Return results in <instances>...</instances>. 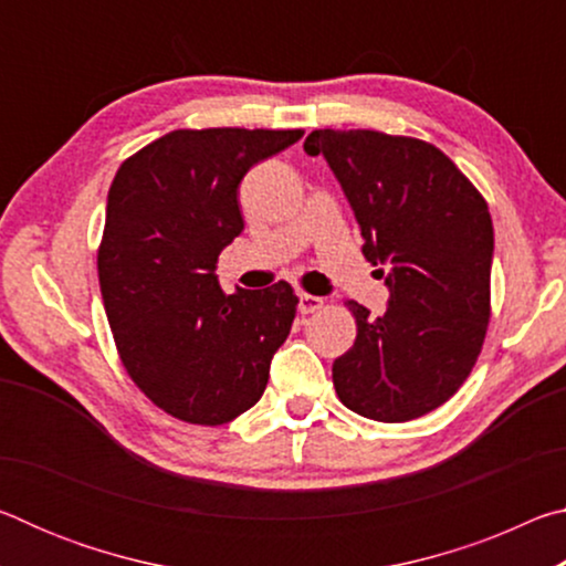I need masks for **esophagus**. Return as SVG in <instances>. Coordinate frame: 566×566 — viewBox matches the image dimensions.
I'll use <instances>...</instances> for the list:
<instances>
[{
  "instance_id": "34e87169",
  "label": "esophagus",
  "mask_w": 566,
  "mask_h": 566,
  "mask_svg": "<svg viewBox=\"0 0 566 566\" xmlns=\"http://www.w3.org/2000/svg\"><path fill=\"white\" fill-rule=\"evenodd\" d=\"M322 296H314V294H300V312L302 314H312L322 310Z\"/></svg>"
}]
</instances>
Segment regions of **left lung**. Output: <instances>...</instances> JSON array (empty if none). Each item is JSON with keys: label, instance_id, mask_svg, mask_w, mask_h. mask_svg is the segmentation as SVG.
I'll return each mask as SVG.
<instances>
[{"label": "left lung", "instance_id": "left-lung-1", "mask_svg": "<svg viewBox=\"0 0 566 566\" xmlns=\"http://www.w3.org/2000/svg\"><path fill=\"white\" fill-rule=\"evenodd\" d=\"M306 155L327 159L385 276L381 317L347 302L357 339L332 364L342 405L375 421H409L454 395L490 324L494 229L484 197L444 151L375 129H314Z\"/></svg>", "mask_w": 566, "mask_h": 566}]
</instances>
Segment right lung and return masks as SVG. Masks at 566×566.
I'll return each instance as SVG.
<instances>
[{
  "instance_id": "add662e5",
  "label": "right lung",
  "mask_w": 566,
  "mask_h": 566,
  "mask_svg": "<svg viewBox=\"0 0 566 566\" xmlns=\"http://www.w3.org/2000/svg\"><path fill=\"white\" fill-rule=\"evenodd\" d=\"M302 129H175L122 161L97 254L124 369L167 415L227 424L264 395L296 314L286 282L222 292L217 260L242 234L239 181Z\"/></svg>"
}]
</instances>
